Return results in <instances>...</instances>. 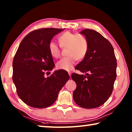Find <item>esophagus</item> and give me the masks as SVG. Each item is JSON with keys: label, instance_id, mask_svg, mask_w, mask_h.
I'll return each instance as SVG.
<instances>
[{"label": "esophagus", "instance_id": "34e87169", "mask_svg": "<svg viewBox=\"0 0 132 132\" xmlns=\"http://www.w3.org/2000/svg\"><path fill=\"white\" fill-rule=\"evenodd\" d=\"M68 73H69V76L71 77V71H69Z\"/></svg>", "mask_w": 132, "mask_h": 132}]
</instances>
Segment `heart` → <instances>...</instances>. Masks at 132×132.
<instances>
[{
  "label": "heart",
  "mask_w": 132,
  "mask_h": 132,
  "mask_svg": "<svg viewBox=\"0 0 132 132\" xmlns=\"http://www.w3.org/2000/svg\"><path fill=\"white\" fill-rule=\"evenodd\" d=\"M62 47H68L67 53L68 56L62 58L57 62L56 68L59 70L70 71L73 68L78 59L81 60L86 56L88 50L87 40L83 35L67 31L58 38ZM49 51L52 57L60 56L61 50L56 42L51 41L49 43Z\"/></svg>",
  "instance_id": "obj_1"
}]
</instances>
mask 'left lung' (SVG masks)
<instances>
[{"label": "left lung", "instance_id": "left-lung-1", "mask_svg": "<svg viewBox=\"0 0 132 132\" xmlns=\"http://www.w3.org/2000/svg\"><path fill=\"white\" fill-rule=\"evenodd\" d=\"M80 33L87 40L88 50L76 69L89 74L71 75L77 85L73 97L82 108H95L104 104L112 93L117 78V59L111 44L97 31L85 29Z\"/></svg>", "mask_w": 132, "mask_h": 132}]
</instances>
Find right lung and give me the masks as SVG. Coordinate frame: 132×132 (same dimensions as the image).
Here are the masks:
<instances>
[{"mask_svg":"<svg viewBox=\"0 0 132 132\" xmlns=\"http://www.w3.org/2000/svg\"><path fill=\"white\" fill-rule=\"evenodd\" d=\"M64 29L41 28L29 33L22 40L13 61V81L17 93L24 103L31 107L44 108L52 105L58 94L69 79L62 70H52L55 64L49 51V43Z\"/></svg>","mask_w":132,"mask_h":132,"instance_id":"add662e5","label":"right lung"}]
</instances>
